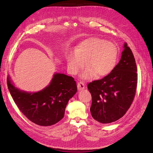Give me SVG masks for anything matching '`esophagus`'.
<instances>
[{
    "label": "esophagus",
    "mask_w": 153,
    "mask_h": 153,
    "mask_svg": "<svg viewBox=\"0 0 153 153\" xmlns=\"http://www.w3.org/2000/svg\"><path fill=\"white\" fill-rule=\"evenodd\" d=\"M77 88H78V91H82L83 89H84L85 88V84L84 82H78L77 84Z\"/></svg>",
    "instance_id": "34e87169"
}]
</instances>
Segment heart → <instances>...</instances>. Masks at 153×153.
Instances as JSON below:
<instances>
[{
  "label": "heart",
  "instance_id": "heart-1",
  "mask_svg": "<svg viewBox=\"0 0 153 153\" xmlns=\"http://www.w3.org/2000/svg\"><path fill=\"white\" fill-rule=\"evenodd\" d=\"M117 48L114 43L99 38H91L82 41L66 58L67 68L72 75H76L84 66L81 78L91 80L97 76H106L117 65Z\"/></svg>",
  "mask_w": 153,
  "mask_h": 153
}]
</instances>
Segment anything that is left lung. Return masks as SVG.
Instances as JSON below:
<instances>
[{"mask_svg": "<svg viewBox=\"0 0 153 153\" xmlns=\"http://www.w3.org/2000/svg\"><path fill=\"white\" fill-rule=\"evenodd\" d=\"M114 70L98 80L89 83L92 96L90 108L96 121L108 124L117 121L130 107L135 96L137 69L133 54L127 43Z\"/></svg>", "mask_w": 153, "mask_h": 153, "instance_id": "8db88e82", "label": "left lung"}]
</instances>
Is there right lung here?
Wrapping results in <instances>:
<instances>
[{
  "instance_id": "obj_1",
  "label": "right lung",
  "mask_w": 153,
  "mask_h": 153,
  "mask_svg": "<svg viewBox=\"0 0 153 153\" xmlns=\"http://www.w3.org/2000/svg\"><path fill=\"white\" fill-rule=\"evenodd\" d=\"M7 84L18 108L30 121L43 126H52L61 121L69 99L77 91L74 78L59 73L54 74L47 87L36 92L17 89L10 76Z\"/></svg>"
}]
</instances>
